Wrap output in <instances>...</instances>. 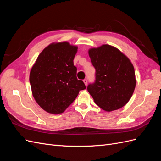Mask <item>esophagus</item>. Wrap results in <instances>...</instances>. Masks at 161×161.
Returning a JSON list of instances; mask_svg holds the SVG:
<instances>
[{
  "label": "esophagus",
  "instance_id": "esophagus-1",
  "mask_svg": "<svg viewBox=\"0 0 161 161\" xmlns=\"http://www.w3.org/2000/svg\"><path fill=\"white\" fill-rule=\"evenodd\" d=\"M83 82H84L85 85L86 86V85H87V82H88V81H87V80H86V79H84V80H83Z\"/></svg>",
  "mask_w": 161,
  "mask_h": 161
}]
</instances>
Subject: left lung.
<instances>
[{"instance_id": "left-lung-1", "label": "left lung", "mask_w": 161, "mask_h": 161, "mask_svg": "<svg viewBox=\"0 0 161 161\" xmlns=\"http://www.w3.org/2000/svg\"><path fill=\"white\" fill-rule=\"evenodd\" d=\"M95 69V80L87 86L95 103L106 111L128 103L136 86L133 64L118 48L105 44L89 50Z\"/></svg>"}]
</instances>
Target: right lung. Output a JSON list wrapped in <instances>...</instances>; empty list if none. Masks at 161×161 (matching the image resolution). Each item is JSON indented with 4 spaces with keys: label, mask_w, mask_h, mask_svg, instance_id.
<instances>
[{
    "label": "right lung",
    "mask_w": 161,
    "mask_h": 161,
    "mask_svg": "<svg viewBox=\"0 0 161 161\" xmlns=\"http://www.w3.org/2000/svg\"><path fill=\"white\" fill-rule=\"evenodd\" d=\"M77 49L67 42L51 43L31 68L30 82L33 96L48 113H63L79 91L86 89L84 82L77 79V69L73 62Z\"/></svg>",
    "instance_id": "1"
}]
</instances>
